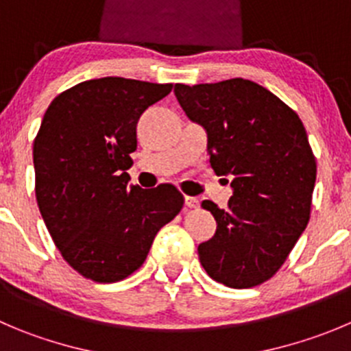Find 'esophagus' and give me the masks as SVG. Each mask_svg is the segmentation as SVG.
I'll use <instances>...</instances> for the list:
<instances>
[{"instance_id":"1","label":"esophagus","mask_w":351,"mask_h":351,"mask_svg":"<svg viewBox=\"0 0 351 351\" xmlns=\"http://www.w3.org/2000/svg\"><path fill=\"white\" fill-rule=\"evenodd\" d=\"M186 206H189V208H198L199 202L196 198H193V196H186Z\"/></svg>"}]
</instances>
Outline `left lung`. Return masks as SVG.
I'll list each match as a JSON object with an SVG mask.
<instances>
[{"mask_svg": "<svg viewBox=\"0 0 351 351\" xmlns=\"http://www.w3.org/2000/svg\"><path fill=\"white\" fill-rule=\"evenodd\" d=\"M186 115L203 125L217 176H231L228 208L202 206L217 220L198 246L210 278L245 289L269 281L305 231L317 162L298 113L260 84L236 77L215 84H176Z\"/></svg>", "mask_w": 351, "mask_h": 351, "instance_id": "1", "label": "left lung"}]
</instances>
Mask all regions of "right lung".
I'll list each match as a JSON object with an SVG mask.
<instances>
[{"label":"right lung","instance_id":"add662e5","mask_svg":"<svg viewBox=\"0 0 351 351\" xmlns=\"http://www.w3.org/2000/svg\"><path fill=\"white\" fill-rule=\"evenodd\" d=\"M170 91L172 84L91 79L60 93L43 117L32 149L36 199L53 243L82 278H129L184 206L176 186H128L125 172L139 117Z\"/></svg>","mask_w":351,"mask_h":351}]
</instances>
